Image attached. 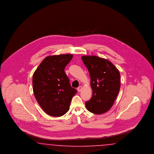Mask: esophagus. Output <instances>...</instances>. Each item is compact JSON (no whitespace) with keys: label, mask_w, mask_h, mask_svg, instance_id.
<instances>
[{"label":"esophagus","mask_w":154,"mask_h":154,"mask_svg":"<svg viewBox=\"0 0 154 154\" xmlns=\"http://www.w3.org/2000/svg\"><path fill=\"white\" fill-rule=\"evenodd\" d=\"M82 86H79V87L77 88V91H79V92H80L81 90H82Z\"/></svg>","instance_id":"1"}]
</instances>
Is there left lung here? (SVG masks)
Segmentation results:
<instances>
[{
  "instance_id": "8db88e82",
  "label": "left lung",
  "mask_w": 154,
  "mask_h": 154,
  "mask_svg": "<svg viewBox=\"0 0 154 154\" xmlns=\"http://www.w3.org/2000/svg\"><path fill=\"white\" fill-rule=\"evenodd\" d=\"M81 59L89 70L93 95L85 102L87 109L100 115L112 107L120 88V74L111 62L96 56Z\"/></svg>"
}]
</instances>
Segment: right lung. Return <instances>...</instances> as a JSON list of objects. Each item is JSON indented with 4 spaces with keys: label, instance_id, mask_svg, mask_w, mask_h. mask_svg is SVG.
Segmentation results:
<instances>
[{
    "label": "right lung",
    "instance_id": "add662e5",
    "mask_svg": "<svg viewBox=\"0 0 154 154\" xmlns=\"http://www.w3.org/2000/svg\"><path fill=\"white\" fill-rule=\"evenodd\" d=\"M72 57V54L47 56L33 74L35 98L42 109L51 116H61L68 112L77 93L64 72Z\"/></svg>",
    "mask_w": 154,
    "mask_h": 154
}]
</instances>
